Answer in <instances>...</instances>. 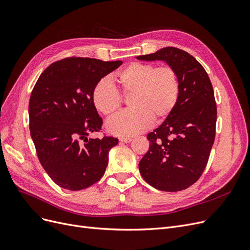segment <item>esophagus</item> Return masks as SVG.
I'll return each mask as SVG.
<instances>
[{
	"instance_id": "obj_1",
	"label": "esophagus",
	"mask_w": 250,
	"mask_h": 250,
	"mask_svg": "<svg viewBox=\"0 0 250 250\" xmlns=\"http://www.w3.org/2000/svg\"><path fill=\"white\" fill-rule=\"evenodd\" d=\"M119 140H120V142H122V143H130L132 141L131 138H123V137L120 138Z\"/></svg>"
}]
</instances>
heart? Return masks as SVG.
Wrapping results in <instances>:
<instances>
[{
    "instance_id": "1",
    "label": "heart",
    "mask_w": 250,
    "mask_h": 250,
    "mask_svg": "<svg viewBox=\"0 0 250 250\" xmlns=\"http://www.w3.org/2000/svg\"><path fill=\"white\" fill-rule=\"evenodd\" d=\"M123 96L129 97L131 109L108 120L105 128L115 135L129 138L145 131L152 122L162 123L175 108L179 97V79L170 66L132 62L115 77ZM95 108L105 117L120 109L122 98L108 79H101L92 93Z\"/></svg>"
}]
</instances>
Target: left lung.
I'll return each instance as SVG.
<instances>
[{
    "label": "left lung",
    "mask_w": 250,
    "mask_h": 250,
    "mask_svg": "<svg viewBox=\"0 0 250 250\" xmlns=\"http://www.w3.org/2000/svg\"><path fill=\"white\" fill-rule=\"evenodd\" d=\"M137 58L165 62L177 73L180 84L175 108L147 135L150 146L139 164L140 173L157 190H185L201 176L214 144L217 106L213 85L203 66L180 49L166 47Z\"/></svg>",
    "instance_id": "left-lung-1"
}]
</instances>
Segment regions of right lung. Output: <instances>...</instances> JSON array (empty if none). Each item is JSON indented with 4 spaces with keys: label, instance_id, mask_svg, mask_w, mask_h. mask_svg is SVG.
<instances>
[{
    "label": "right lung",
    "instance_id": "add662e5",
    "mask_svg": "<svg viewBox=\"0 0 250 250\" xmlns=\"http://www.w3.org/2000/svg\"><path fill=\"white\" fill-rule=\"evenodd\" d=\"M121 64V60L64 58L50 64L36 81L29 102L30 134L42 168L59 187L79 191L103 176L109 150L119 141L87 138L102 126L92 93Z\"/></svg>",
    "mask_w": 250,
    "mask_h": 250
}]
</instances>
